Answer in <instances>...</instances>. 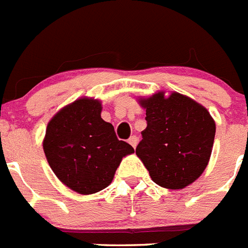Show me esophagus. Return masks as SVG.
Masks as SVG:
<instances>
[{
	"mask_svg": "<svg viewBox=\"0 0 248 248\" xmlns=\"http://www.w3.org/2000/svg\"><path fill=\"white\" fill-rule=\"evenodd\" d=\"M127 141H128V144L131 145V147L135 148L136 144H138V138H136V136H131V138H130V139H128Z\"/></svg>",
	"mask_w": 248,
	"mask_h": 248,
	"instance_id": "34e87169",
	"label": "esophagus"
}]
</instances>
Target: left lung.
Wrapping results in <instances>:
<instances>
[{
  "instance_id": "left-lung-1",
  "label": "left lung",
  "mask_w": 248,
  "mask_h": 248,
  "mask_svg": "<svg viewBox=\"0 0 248 248\" xmlns=\"http://www.w3.org/2000/svg\"><path fill=\"white\" fill-rule=\"evenodd\" d=\"M147 128L136 155L152 180L167 189H184L203 173L211 157L215 121L203 105L186 95L158 91L139 97Z\"/></svg>"
}]
</instances>
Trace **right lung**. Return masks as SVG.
Instances as JSON below:
<instances>
[{"label": "right lung", "mask_w": 248, "mask_h": 248, "mask_svg": "<svg viewBox=\"0 0 248 248\" xmlns=\"http://www.w3.org/2000/svg\"><path fill=\"white\" fill-rule=\"evenodd\" d=\"M101 101L79 97L48 121L44 152L56 177L78 194H93L112 183L124 157L134 148L118 140L101 118Z\"/></svg>", "instance_id": "1"}]
</instances>
